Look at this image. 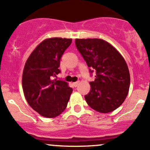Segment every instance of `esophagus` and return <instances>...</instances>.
<instances>
[{"label": "esophagus", "mask_w": 150, "mask_h": 150, "mask_svg": "<svg viewBox=\"0 0 150 150\" xmlns=\"http://www.w3.org/2000/svg\"><path fill=\"white\" fill-rule=\"evenodd\" d=\"M73 86H75V87H77V86H78V84H79V81H77V82H75V83H73Z\"/></svg>", "instance_id": "obj_1"}]
</instances>
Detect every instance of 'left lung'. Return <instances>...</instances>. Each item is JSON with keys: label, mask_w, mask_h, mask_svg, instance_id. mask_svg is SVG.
Listing matches in <instances>:
<instances>
[{"label": "left lung", "mask_w": 150, "mask_h": 150, "mask_svg": "<svg viewBox=\"0 0 150 150\" xmlns=\"http://www.w3.org/2000/svg\"><path fill=\"white\" fill-rule=\"evenodd\" d=\"M75 45L90 72L96 71L94 81L85 99L96 111L108 113L123 103L130 87L128 65L118 51L106 40L99 38L75 39Z\"/></svg>", "instance_id": "left-lung-1"}]
</instances>
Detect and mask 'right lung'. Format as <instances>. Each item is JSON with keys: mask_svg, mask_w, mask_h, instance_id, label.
<instances>
[{"mask_svg": "<svg viewBox=\"0 0 150 150\" xmlns=\"http://www.w3.org/2000/svg\"><path fill=\"white\" fill-rule=\"evenodd\" d=\"M71 38L45 39L33 50L25 64L22 88L29 105L41 116L52 118L65 110L72 92L65 81L52 80Z\"/></svg>", "mask_w": 150, "mask_h": 150, "instance_id": "add662e5", "label": "right lung"}]
</instances>
